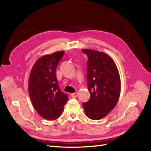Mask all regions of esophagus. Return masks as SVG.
<instances>
[{
    "label": "esophagus",
    "mask_w": 151,
    "mask_h": 151,
    "mask_svg": "<svg viewBox=\"0 0 151 151\" xmlns=\"http://www.w3.org/2000/svg\"><path fill=\"white\" fill-rule=\"evenodd\" d=\"M70 96H71V97L73 98H76L78 96V93H71Z\"/></svg>",
    "instance_id": "1"
}]
</instances>
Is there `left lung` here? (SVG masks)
Here are the masks:
<instances>
[{"instance_id": "left-lung-1", "label": "left lung", "mask_w": 151, "mask_h": 151, "mask_svg": "<svg viewBox=\"0 0 151 151\" xmlns=\"http://www.w3.org/2000/svg\"><path fill=\"white\" fill-rule=\"evenodd\" d=\"M87 54V82L89 100L82 103L86 116L99 120L116 106L121 93V79L111 58L103 52L82 49Z\"/></svg>"}]
</instances>
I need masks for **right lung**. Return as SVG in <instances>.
I'll list each match as a JSON object with an SVG mask.
<instances>
[{
	"instance_id": "right-lung-1",
	"label": "right lung",
	"mask_w": 151,
	"mask_h": 151,
	"mask_svg": "<svg viewBox=\"0 0 151 151\" xmlns=\"http://www.w3.org/2000/svg\"><path fill=\"white\" fill-rule=\"evenodd\" d=\"M65 51L40 57L33 65L28 79V92L35 110L41 117L54 120L62 114L68 101L60 90L56 76L58 64Z\"/></svg>"
}]
</instances>
